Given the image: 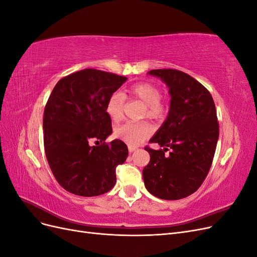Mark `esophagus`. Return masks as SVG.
<instances>
[{
  "instance_id": "1",
  "label": "esophagus",
  "mask_w": 257,
  "mask_h": 257,
  "mask_svg": "<svg viewBox=\"0 0 257 257\" xmlns=\"http://www.w3.org/2000/svg\"><path fill=\"white\" fill-rule=\"evenodd\" d=\"M136 150H137L136 147H134V146H128V152H130V153H133V152L136 151Z\"/></svg>"
}]
</instances>
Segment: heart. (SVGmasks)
Returning a JSON list of instances; mask_svg holds the SVG:
<instances>
[{
  "label": "heart",
  "mask_w": 257,
  "mask_h": 257,
  "mask_svg": "<svg viewBox=\"0 0 257 257\" xmlns=\"http://www.w3.org/2000/svg\"><path fill=\"white\" fill-rule=\"evenodd\" d=\"M128 95L141 100L146 105L147 116L151 119H161L166 113V107L161 98V90L157 85L150 82H139L133 85L128 91ZM124 100L125 97L120 92H114L108 98L106 104V112L109 118L118 122L123 118ZM152 134V127L148 123H124L114 131V135L120 141L131 146H137Z\"/></svg>",
  "instance_id": "1"
}]
</instances>
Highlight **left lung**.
I'll return each instance as SVG.
<instances>
[{"label": "left lung", "instance_id": "1", "mask_svg": "<svg viewBox=\"0 0 257 257\" xmlns=\"http://www.w3.org/2000/svg\"><path fill=\"white\" fill-rule=\"evenodd\" d=\"M148 75L167 85L170 103L167 118L150 139L163 149L145 148L150 154L143 170L145 186L161 199H181L197 191L211 167L219 139L215 105L209 91L188 74L169 68Z\"/></svg>", "mask_w": 257, "mask_h": 257}]
</instances>
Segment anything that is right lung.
<instances>
[{
	"label": "right lung",
	"mask_w": 257,
	"mask_h": 257,
	"mask_svg": "<svg viewBox=\"0 0 257 257\" xmlns=\"http://www.w3.org/2000/svg\"><path fill=\"white\" fill-rule=\"evenodd\" d=\"M126 80L87 68L53 88L44 111V146L54 178L69 193L98 196L114 186L115 167L125 162L128 150L120 139L104 143L112 133L106 104ZM92 140L102 145L92 147Z\"/></svg>",
	"instance_id": "obj_1"
}]
</instances>
